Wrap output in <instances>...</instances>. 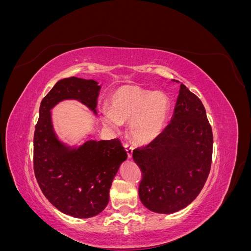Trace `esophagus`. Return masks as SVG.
<instances>
[{
    "mask_svg": "<svg viewBox=\"0 0 251 251\" xmlns=\"http://www.w3.org/2000/svg\"><path fill=\"white\" fill-rule=\"evenodd\" d=\"M125 149L126 151V154H127V157L131 158L132 157V154H133V146H131L130 143H125Z\"/></svg>",
    "mask_w": 251,
    "mask_h": 251,
    "instance_id": "obj_1",
    "label": "esophagus"
}]
</instances>
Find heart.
I'll use <instances>...</instances> for the list:
<instances>
[{
  "label": "heart",
  "instance_id": "1",
  "mask_svg": "<svg viewBox=\"0 0 251 251\" xmlns=\"http://www.w3.org/2000/svg\"><path fill=\"white\" fill-rule=\"evenodd\" d=\"M170 112L168 95L137 85H124L113 91L109 109L100 110V119L113 128H119L121 124L130 120L128 131L132 137L148 143L162 133Z\"/></svg>",
  "mask_w": 251,
  "mask_h": 251
}]
</instances>
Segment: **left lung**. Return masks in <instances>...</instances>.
<instances>
[{
	"label": "left lung",
	"instance_id": "left-lung-1",
	"mask_svg": "<svg viewBox=\"0 0 251 251\" xmlns=\"http://www.w3.org/2000/svg\"><path fill=\"white\" fill-rule=\"evenodd\" d=\"M212 142L202 101L181 83L171 124L148 146L133 151L142 173L138 193L144 206L173 214L191 204L208 177Z\"/></svg>",
	"mask_w": 251,
	"mask_h": 251
}]
</instances>
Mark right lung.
Listing matches in <instances>:
<instances>
[{"mask_svg":"<svg viewBox=\"0 0 251 251\" xmlns=\"http://www.w3.org/2000/svg\"><path fill=\"white\" fill-rule=\"evenodd\" d=\"M100 86L93 79L58 80L43 98L33 138V168L49 202L74 218H91L109 203L112 181L127 155L120 140H88L78 148L59 141L50 110L59 101L75 100L96 114Z\"/></svg>","mask_w":251,"mask_h":251,"instance_id":"add662e5","label":"right lung"}]
</instances>
